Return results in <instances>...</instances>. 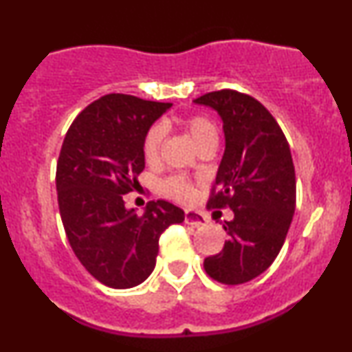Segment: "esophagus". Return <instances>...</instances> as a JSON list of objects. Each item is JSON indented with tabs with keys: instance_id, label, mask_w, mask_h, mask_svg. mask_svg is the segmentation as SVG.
I'll return each mask as SVG.
<instances>
[{
	"instance_id": "obj_1",
	"label": "esophagus",
	"mask_w": 352,
	"mask_h": 352,
	"mask_svg": "<svg viewBox=\"0 0 352 352\" xmlns=\"http://www.w3.org/2000/svg\"><path fill=\"white\" fill-rule=\"evenodd\" d=\"M207 217L200 212H193V210H185V223L193 225V227H201L207 225Z\"/></svg>"
}]
</instances>
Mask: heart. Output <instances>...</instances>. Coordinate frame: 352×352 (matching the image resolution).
Returning <instances> with one entry per match:
<instances>
[{"label": "heart", "mask_w": 352, "mask_h": 352, "mask_svg": "<svg viewBox=\"0 0 352 352\" xmlns=\"http://www.w3.org/2000/svg\"><path fill=\"white\" fill-rule=\"evenodd\" d=\"M184 131L192 137L193 142L200 151L218 144V131L213 120L207 116L195 114L188 116L180 120ZM164 129L162 125H152L144 137L142 152L147 164H157L160 159V148H162ZM162 192L168 199L177 201H188L193 197V184L185 175H172L162 184Z\"/></svg>", "instance_id": "b5f03b06"}]
</instances>
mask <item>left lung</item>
Returning <instances> with one entry per match:
<instances>
[{"instance_id": "1", "label": "left lung", "mask_w": 352, "mask_h": 352, "mask_svg": "<svg viewBox=\"0 0 352 352\" xmlns=\"http://www.w3.org/2000/svg\"><path fill=\"white\" fill-rule=\"evenodd\" d=\"M223 120L225 153L207 208H232L228 240L207 256L205 272L221 285L252 281L280 253L294 207L296 177L288 140L274 117L252 96L221 89L195 99Z\"/></svg>"}]
</instances>
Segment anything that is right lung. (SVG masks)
<instances>
[{
    "instance_id": "obj_1",
    "label": "right lung",
    "mask_w": 352,
    "mask_h": 352,
    "mask_svg": "<svg viewBox=\"0 0 352 352\" xmlns=\"http://www.w3.org/2000/svg\"><path fill=\"white\" fill-rule=\"evenodd\" d=\"M129 94H107L84 109L64 137L56 188L64 232L80 265L109 288L140 285L155 268L159 238L184 210L148 201L144 215L125 208L139 185L144 137L170 109Z\"/></svg>"
}]
</instances>
